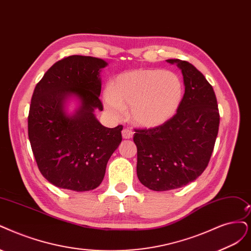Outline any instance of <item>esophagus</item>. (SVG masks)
<instances>
[{
  "instance_id": "34e87169",
  "label": "esophagus",
  "mask_w": 251,
  "mask_h": 251,
  "mask_svg": "<svg viewBox=\"0 0 251 251\" xmlns=\"http://www.w3.org/2000/svg\"><path fill=\"white\" fill-rule=\"evenodd\" d=\"M133 136V132L130 130V129H124L122 131V137L124 140H129V138H131Z\"/></svg>"
}]
</instances>
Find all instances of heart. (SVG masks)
<instances>
[{
  "mask_svg": "<svg viewBox=\"0 0 251 251\" xmlns=\"http://www.w3.org/2000/svg\"><path fill=\"white\" fill-rule=\"evenodd\" d=\"M184 87L177 73L142 68L120 73L103 94L108 114L120 120L130 107L132 123L142 128L164 124L181 104Z\"/></svg>",
  "mask_w": 251,
  "mask_h": 251,
  "instance_id": "obj_1",
  "label": "heart"
}]
</instances>
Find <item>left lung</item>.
<instances>
[{"mask_svg": "<svg viewBox=\"0 0 251 251\" xmlns=\"http://www.w3.org/2000/svg\"><path fill=\"white\" fill-rule=\"evenodd\" d=\"M166 62L181 70L185 93L168 122L148 130H135L137 178L151 190L177 189L197 180L206 170L214 149L219 111L214 90L192 64Z\"/></svg>", "mask_w": 251, "mask_h": 251, "instance_id": "1", "label": "left lung"}]
</instances>
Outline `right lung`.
<instances>
[{
    "label": "right lung",
    "instance_id": "obj_1",
    "mask_svg": "<svg viewBox=\"0 0 251 251\" xmlns=\"http://www.w3.org/2000/svg\"><path fill=\"white\" fill-rule=\"evenodd\" d=\"M107 65L102 59L70 55L53 64L35 87L29 140L42 176L59 188H97L122 142V125L107 128L95 116L96 109H103L100 72ZM71 103L76 104L72 111Z\"/></svg>",
    "mask_w": 251,
    "mask_h": 251
}]
</instances>
